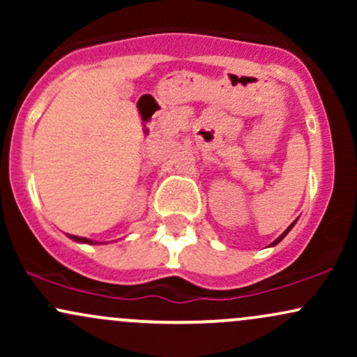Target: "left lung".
Wrapping results in <instances>:
<instances>
[{"label": "left lung", "mask_w": 357, "mask_h": 357, "mask_svg": "<svg viewBox=\"0 0 357 357\" xmlns=\"http://www.w3.org/2000/svg\"><path fill=\"white\" fill-rule=\"evenodd\" d=\"M296 223H297V220H296V221H294V223H292V225H290V227H289V228H287V230H285L284 233H282V235H280V236H278V238H277L275 241H272V243H270V247H275V245H277V243H280V241H282V240H284V238H285V236H287V233H289L290 230H292V228H294V225H296Z\"/></svg>", "instance_id": "8db88e82"}]
</instances>
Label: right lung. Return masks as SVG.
<instances>
[{
    "label": "right lung",
    "instance_id": "obj_1",
    "mask_svg": "<svg viewBox=\"0 0 357 357\" xmlns=\"http://www.w3.org/2000/svg\"><path fill=\"white\" fill-rule=\"evenodd\" d=\"M73 241H79V243H87V245H97L99 241H93L90 238H84V236H75V235H68Z\"/></svg>",
    "mask_w": 357,
    "mask_h": 357
}]
</instances>
